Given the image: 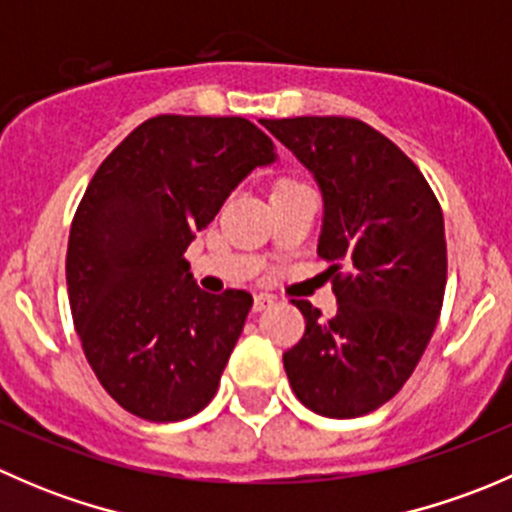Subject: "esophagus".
<instances>
[{"instance_id":"esophagus-1","label":"esophagus","mask_w":512,"mask_h":512,"mask_svg":"<svg viewBox=\"0 0 512 512\" xmlns=\"http://www.w3.org/2000/svg\"><path fill=\"white\" fill-rule=\"evenodd\" d=\"M272 304H275V297L267 292H260L255 294V312H262V309H270Z\"/></svg>"}]
</instances>
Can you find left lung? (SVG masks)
<instances>
[{"mask_svg":"<svg viewBox=\"0 0 512 512\" xmlns=\"http://www.w3.org/2000/svg\"><path fill=\"white\" fill-rule=\"evenodd\" d=\"M260 123L317 180V255L329 262L339 304L327 322L294 299L307 329L282 356L287 379L314 414H371L414 374L436 329L446 292L441 205L411 158L356 118Z\"/></svg>","mask_w":512,"mask_h":512,"instance_id":"left-lung-1","label":"left lung"}]
</instances>
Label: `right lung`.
I'll return each instance as SVG.
<instances>
[{"mask_svg":"<svg viewBox=\"0 0 512 512\" xmlns=\"http://www.w3.org/2000/svg\"><path fill=\"white\" fill-rule=\"evenodd\" d=\"M275 160L247 118L156 116L98 165L71 223L66 285L91 369L133 416L183 421L218 391L252 294L203 292L185 250Z\"/></svg>","mask_w":512,"mask_h":512,"instance_id":"1","label":"right lung"}]
</instances>
